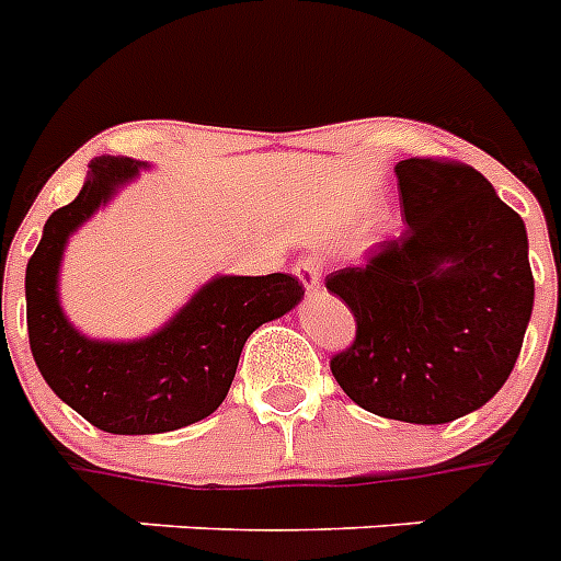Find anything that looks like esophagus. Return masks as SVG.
I'll return each mask as SVG.
<instances>
[{"instance_id":"esophagus-1","label":"esophagus","mask_w":561,"mask_h":561,"mask_svg":"<svg viewBox=\"0 0 561 561\" xmlns=\"http://www.w3.org/2000/svg\"><path fill=\"white\" fill-rule=\"evenodd\" d=\"M294 273L299 276V282L305 285V290H317L320 288V265L313 262L311 256L299 259L294 265Z\"/></svg>"}]
</instances>
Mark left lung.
<instances>
[{
	"instance_id": "1",
	"label": "left lung",
	"mask_w": 561,
	"mask_h": 561,
	"mask_svg": "<svg viewBox=\"0 0 561 561\" xmlns=\"http://www.w3.org/2000/svg\"><path fill=\"white\" fill-rule=\"evenodd\" d=\"M394 172L403 233L325 276L357 322L331 375L366 412L449 423L516 366L533 311L527 230L470 163L407 158Z\"/></svg>"
}]
</instances>
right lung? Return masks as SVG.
Segmentation results:
<instances>
[{"label":"right lung","instance_id":"add662e5","mask_svg":"<svg viewBox=\"0 0 561 561\" xmlns=\"http://www.w3.org/2000/svg\"><path fill=\"white\" fill-rule=\"evenodd\" d=\"M131 158H98L89 181L45 221L25 271L28 340L39 375L59 400L112 435H154L202 421L221 407L248 336L305 296L290 273L218 276L158 334L138 343L85 340L62 317L57 273L68 236L135 178Z\"/></svg>","mask_w":561,"mask_h":561}]
</instances>
